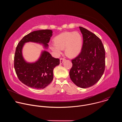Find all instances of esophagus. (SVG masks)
Listing matches in <instances>:
<instances>
[{"label":"esophagus","mask_w":122,"mask_h":122,"mask_svg":"<svg viewBox=\"0 0 122 122\" xmlns=\"http://www.w3.org/2000/svg\"><path fill=\"white\" fill-rule=\"evenodd\" d=\"M65 60H66V59H65V58H60V64H62Z\"/></svg>","instance_id":"34e87169"}]
</instances>
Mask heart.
Masks as SVG:
<instances>
[{
  "label": "heart",
  "mask_w": 122,
  "mask_h": 122,
  "mask_svg": "<svg viewBox=\"0 0 122 122\" xmlns=\"http://www.w3.org/2000/svg\"><path fill=\"white\" fill-rule=\"evenodd\" d=\"M55 44L51 46V49L59 56L62 50L65 49V54L69 57H75L81 53L82 47V37L77 31H66L60 34L54 39Z\"/></svg>",
  "instance_id": "obj_1"
}]
</instances>
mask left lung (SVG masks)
I'll return each instance as SVG.
<instances>
[{"label":"left lung","mask_w":122,"mask_h":122,"mask_svg":"<svg viewBox=\"0 0 122 122\" xmlns=\"http://www.w3.org/2000/svg\"><path fill=\"white\" fill-rule=\"evenodd\" d=\"M82 35L83 45L79 55L72 60L69 76L73 83L82 88L96 84L105 71V51L101 41L96 35L79 27Z\"/></svg>","instance_id":"1"}]
</instances>
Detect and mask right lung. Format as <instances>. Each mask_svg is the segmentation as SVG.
Returning <instances> with one entry per match:
<instances>
[{
    "label": "right lung",
    "instance_id": "add662e5",
    "mask_svg": "<svg viewBox=\"0 0 122 122\" xmlns=\"http://www.w3.org/2000/svg\"><path fill=\"white\" fill-rule=\"evenodd\" d=\"M53 31L49 29L34 31L25 36L17 45L14 59V66L19 80L31 88L43 89L53 80L54 68L59 65L60 60L52 57L46 50L41 51L38 59L33 62L26 61L23 55L26 43L34 42L48 49Z\"/></svg>",
    "mask_w": 122,
    "mask_h": 122
}]
</instances>
